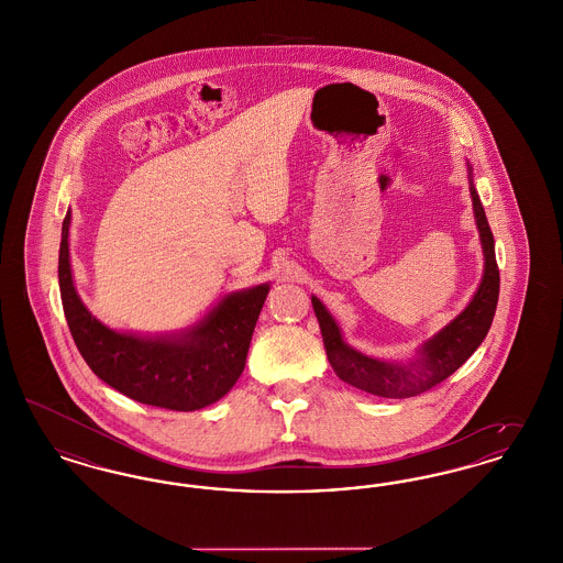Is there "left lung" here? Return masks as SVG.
<instances>
[{
	"label": "left lung",
	"mask_w": 563,
	"mask_h": 563,
	"mask_svg": "<svg viewBox=\"0 0 563 563\" xmlns=\"http://www.w3.org/2000/svg\"><path fill=\"white\" fill-rule=\"evenodd\" d=\"M468 166V189L473 198V213L479 230L483 251V276L468 306L437 331L409 361H384L363 354L344 342L342 329L324 308L321 299L312 295V308L321 327L322 344L333 372L342 382L384 399H407L427 393L448 379L466 358L482 346L498 303L500 274L494 253V236L483 211L479 194L473 184V166Z\"/></svg>",
	"instance_id": "obj_1"
}]
</instances>
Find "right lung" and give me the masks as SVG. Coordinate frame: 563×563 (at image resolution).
Listing matches in <instances>:
<instances>
[{
	"label": "right lung",
	"instance_id": "right-lung-1",
	"mask_svg": "<svg viewBox=\"0 0 563 563\" xmlns=\"http://www.w3.org/2000/svg\"><path fill=\"white\" fill-rule=\"evenodd\" d=\"M71 213L63 221L58 287L65 319L88 367L111 388L143 405L194 411L225 397L241 377L269 283L223 295L200 321L181 331L141 335L92 317L69 264Z\"/></svg>",
	"mask_w": 563,
	"mask_h": 563
}]
</instances>
